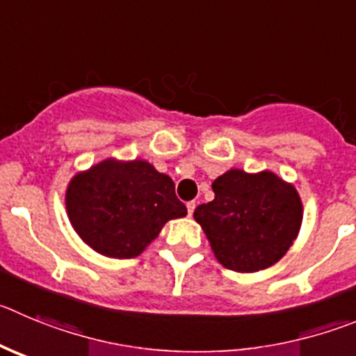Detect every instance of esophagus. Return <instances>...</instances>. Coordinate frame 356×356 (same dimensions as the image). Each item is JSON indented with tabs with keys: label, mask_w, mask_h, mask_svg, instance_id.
<instances>
[{
	"label": "esophagus",
	"mask_w": 356,
	"mask_h": 356,
	"mask_svg": "<svg viewBox=\"0 0 356 356\" xmlns=\"http://www.w3.org/2000/svg\"><path fill=\"white\" fill-rule=\"evenodd\" d=\"M186 207H188V216H193L197 204H195V202H188V204H186Z\"/></svg>",
	"instance_id": "34e87169"
}]
</instances>
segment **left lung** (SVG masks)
I'll return each instance as SVG.
<instances>
[{
	"mask_svg": "<svg viewBox=\"0 0 356 356\" xmlns=\"http://www.w3.org/2000/svg\"><path fill=\"white\" fill-rule=\"evenodd\" d=\"M214 200L195 209L216 258L235 272H257L284 257L302 223L297 189L272 172L230 170L212 182Z\"/></svg>",
	"mask_w": 356,
	"mask_h": 356,
	"instance_id": "obj_1",
	"label": "left lung"
}]
</instances>
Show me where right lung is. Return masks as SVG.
<instances>
[{
    "label": "right lung",
    "mask_w": 356,
    "mask_h": 356,
    "mask_svg": "<svg viewBox=\"0 0 356 356\" xmlns=\"http://www.w3.org/2000/svg\"><path fill=\"white\" fill-rule=\"evenodd\" d=\"M66 211L82 241L111 258L138 257L168 219L188 214L174 181L142 159H105L75 175Z\"/></svg>",
    "instance_id": "1"
}]
</instances>
